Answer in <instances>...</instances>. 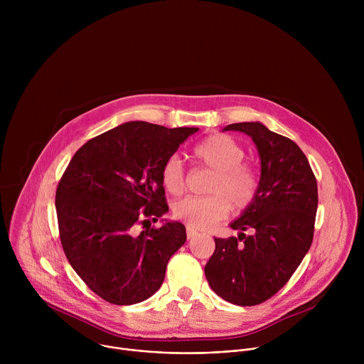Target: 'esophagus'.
I'll return each instance as SVG.
<instances>
[{"instance_id": "34e87169", "label": "esophagus", "mask_w": 364, "mask_h": 364, "mask_svg": "<svg viewBox=\"0 0 364 364\" xmlns=\"http://www.w3.org/2000/svg\"><path fill=\"white\" fill-rule=\"evenodd\" d=\"M198 235V230H196V229H193V228H187V237L188 239H193V237H196Z\"/></svg>"}]
</instances>
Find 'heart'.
I'll return each instance as SVG.
<instances>
[{"label":"heart","mask_w":364,"mask_h":364,"mask_svg":"<svg viewBox=\"0 0 364 364\" xmlns=\"http://www.w3.org/2000/svg\"><path fill=\"white\" fill-rule=\"evenodd\" d=\"M196 159L215 171L207 186L205 197H186L173 207L174 216L190 228L209 229L233 210H243L252 203L257 190L253 171L242 164L245 149L228 135H213L194 148ZM161 181L174 196L184 191L186 173L181 160L171 155L161 168Z\"/></svg>","instance_id":"1"}]
</instances>
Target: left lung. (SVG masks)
I'll list each match as a JSON object with an SVG mask.
<instances>
[{"label":"left lung","mask_w":364,"mask_h":364,"mask_svg":"<svg viewBox=\"0 0 364 364\" xmlns=\"http://www.w3.org/2000/svg\"><path fill=\"white\" fill-rule=\"evenodd\" d=\"M252 138L261 178L252 203L229 226L237 237H215L204 274L225 301L250 306L275 295L292 277L314 236L317 181L305 154L287 136L261 122L228 125ZM250 230V235L244 230Z\"/></svg>","instance_id":"obj_1"}]
</instances>
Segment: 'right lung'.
<instances>
[{"instance_id": "1", "label": "right lung", "mask_w": 364, "mask_h": 364, "mask_svg": "<svg viewBox=\"0 0 364 364\" xmlns=\"http://www.w3.org/2000/svg\"><path fill=\"white\" fill-rule=\"evenodd\" d=\"M198 128L125 122L82 145L56 191L63 250L85 284L117 305L145 301L164 281L170 257L186 243V228L136 232L168 212L161 168Z\"/></svg>"}]
</instances>
